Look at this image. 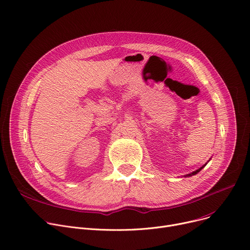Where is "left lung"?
Returning a JSON list of instances; mask_svg holds the SVG:
<instances>
[{
	"instance_id": "8db88e82",
	"label": "left lung",
	"mask_w": 250,
	"mask_h": 250,
	"mask_svg": "<svg viewBox=\"0 0 250 250\" xmlns=\"http://www.w3.org/2000/svg\"><path fill=\"white\" fill-rule=\"evenodd\" d=\"M209 161H210V160H209ZM209 161H208V162H209ZM206 165H207V163H206V164H205V165H203V166H202V167H201V168H199V169H198V170H196V171H194V172H192V173H190V174H187V175H185V176H184V177H191V176H194V175H196V174H198V173H199V172H200V171H201V170H202V169H203V168H204V167H205V166H206Z\"/></svg>"
}]
</instances>
